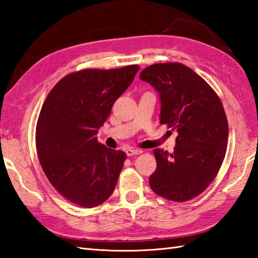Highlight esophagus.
<instances>
[{
  "instance_id": "34e87169",
  "label": "esophagus",
  "mask_w": 258,
  "mask_h": 258,
  "mask_svg": "<svg viewBox=\"0 0 258 258\" xmlns=\"http://www.w3.org/2000/svg\"><path fill=\"white\" fill-rule=\"evenodd\" d=\"M141 153H143L141 149H127L126 150V155L127 156H133V155H138L141 154Z\"/></svg>"
}]
</instances>
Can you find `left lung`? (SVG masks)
<instances>
[{"mask_svg": "<svg viewBox=\"0 0 258 258\" xmlns=\"http://www.w3.org/2000/svg\"><path fill=\"white\" fill-rule=\"evenodd\" d=\"M140 79L160 93L161 124L176 130L173 153L154 150V193L186 202L203 193L220 171L228 141V123L220 97L193 70L177 62L158 63Z\"/></svg>", "mask_w": 258, "mask_h": 258, "instance_id": "8db88e82", "label": "left lung"}]
</instances>
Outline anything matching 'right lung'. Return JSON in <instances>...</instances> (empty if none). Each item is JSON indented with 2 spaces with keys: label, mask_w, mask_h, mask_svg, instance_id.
<instances>
[{
  "label": "right lung",
  "mask_w": 258,
  "mask_h": 258,
  "mask_svg": "<svg viewBox=\"0 0 258 258\" xmlns=\"http://www.w3.org/2000/svg\"><path fill=\"white\" fill-rule=\"evenodd\" d=\"M139 70H81L45 98L35 132L38 160L53 187L76 205H100L116 186L126 154L98 143L96 134Z\"/></svg>",
  "instance_id": "add662e5"
}]
</instances>
